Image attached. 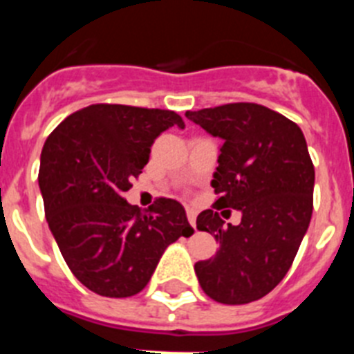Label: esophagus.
Returning a JSON list of instances; mask_svg holds the SVG:
<instances>
[{"mask_svg": "<svg viewBox=\"0 0 354 354\" xmlns=\"http://www.w3.org/2000/svg\"><path fill=\"white\" fill-rule=\"evenodd\" d=\"M186 212H187V221L192 223V227H196V214H195V211H193V209H186Z\"/></svg>", "mask_w": 354, "mask_h": 354, "instance_id": "obj_1", "label": "esophagus"}]
</instances>
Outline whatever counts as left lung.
<instances>
[{
  "mask_svg": "<svg viewBox=\"0 0 354 354\" xmlns=\"http://www.w3.org/2000/svg\"><path fill=\"white\" fill-rule=\"evenodd\" d=\"M220 136L211 186L216 202L196 218L220 248L195 264L200 287L225 305L264 298L282 282L298 253L314 209L315 171L298 124L255 102L186 111ZM223 208H239V225H223Z\"/></svg>",
  "mask_w": 354,
  "mask_h": 354,
  "instance_id": "8db88e82",
  "label": "left lung"
}]
</instances>
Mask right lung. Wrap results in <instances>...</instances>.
<instances>
[{"label": "right lung", "instance_id": "right-lung-1", "mask_svg": "<svg viewBox=\"0 0 354 354\" xmlns=\"http://www.w3.org/2000/svg\"><path fill=\"white\" fill-rule=\"evenodd\" d=\"M170 109L92 104L68 115L44 143L39 186L44 211L72 274L92 292L127 298L149 283L162 252L193 234L177 200L140 211L124 193L170 127Z\"/></svg>", "mask_w": 354, "mask_h": 354}]
</instances>
